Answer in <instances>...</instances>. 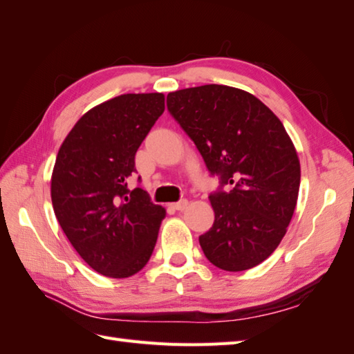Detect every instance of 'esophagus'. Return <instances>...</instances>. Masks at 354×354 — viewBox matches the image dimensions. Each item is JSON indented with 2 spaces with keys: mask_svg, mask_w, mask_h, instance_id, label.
Instances as JSON below:
<instances>
[{
  "mask_svg": "<svg viewBox=\"0 0 354 354\" xmlns=\"http://www.w3.org/2000/svg\"><path fill=\"white\" fill-rule=\"evenodd\" d=\"M187 204H189V201H187L186 198H183V200H180V201H177V203L172 204V206H174V209H176V210H180V212H182V210H185V209L187 207Z\"/></svg>",
  "mask_w": 354,
  "mask_h": 354,
  "instance_id": "1",
  "label": "esophagus"
}]
</instances>
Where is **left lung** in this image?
<instances>
[{
    "mask_svg": "<svg viewBox=\"0 0 354 354\" xmlns=\"http://www.w3.org/2000/svg\"><path fill=\"white\" fill-rule=\"evenodd\" d=\"M167 106L219 177L209 195L214 225L198 238L204 256L224 271L253 268L279 247L294 215L300 160L292 140L261 100L230 86L171 92Z\"/></svg>",
    "mask_w": 354,
    "mask_h": 354,
    "instance_id": "obj_1",
    "label": "left lung"
}]
</instances>
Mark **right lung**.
<instances>
[{
    "instance_id": "add662e5",
    "label": "right lung",
    "mask_w": 354,
    "mask_h": 354,
    "mask_svg": "<svg viewBox=\"0 0 354 354\" xmlns=\"http://www.w3.org/2000/svg\"><path fill=\"white\" fill-rule=\"evenodd\" d=\"M163 111V93L115 97L84 113L57 153L54 214L77 253L106 277L144 268L167 215L142 187H127L138 148Z\"/></svg>"
}]
</instances>
